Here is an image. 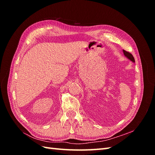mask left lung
I'll list each match as a JSON object with an SVG mask.
<instances>
[{"instance_id": "left-lung-1", "label": "left lung", "mask_w": 155, "mask_h": 155, "mask_svg": "<svg viewBox=\"0 0 155 155\" xmlns=\"http://www.w3.org/2000/svg\"><path fill=\"white\" fill-rule=\"evenodd\" d=\"M123 52H124V55L126 56V57H127L128 59H130V60L131 61L134 62V57H133V56L132 54L130 53L129 52H127V51H124V50H123Z\"/></svg>"}]
</instances>
